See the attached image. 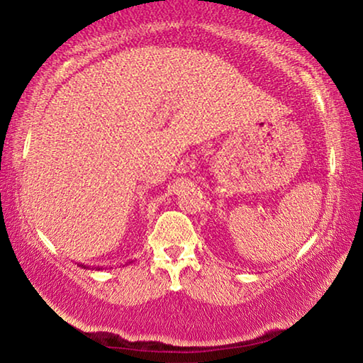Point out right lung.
I'll return each instance as SVG.
<instances>
[{"label": "right lung", "mask_w": 363, "mask_h": 363, "mask_svg": "<svg viewBox=\"0 0 363 363\" xmlns=\"http://www.w3.org/2000/svg\"><path fill=\"white\" fill-rule=\"evenodd\" d=\"M82 267H84V269H87V267H86V266H82Z\"/></svg>", "instance_id": "right-lung-1"}]
</instances>
